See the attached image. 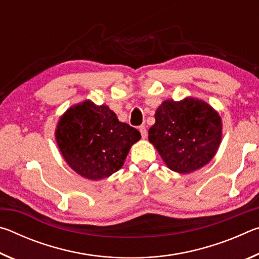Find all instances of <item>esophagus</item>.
I'll list each match as a JSON object with an SVG mask.
<instances>
[{
	"instance_id": "obj_1",
	"label": "esophagus",
	"mask_w": 259,
	"mask_h": 259,
	"mask_svg": "<svg viewBox=\"0 0 259 259\" xmlns=\"http://www.w3.org/2000/svg\"><path fill=\"white\" fill-rule=\"evenodd\" d=\"M139 131H140V135H142V138H146L147 137V130L145 128V125H140L139 126Z\"/></svg>"
}]
</instances>
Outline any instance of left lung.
Instances as JSON below:
<instances>
[{"label": "left lung", "instance_id": "8db88e82", "mask_svg": "<svg viewBox=\"0 0 259 259\" xmlns=\"http://www.w3.org/2000/svg\"><path fill=\"white\" fill-rule=\"evenodd\" d=\"M222 119L202 100H164L155 112L148 140L172 171L190 174L211 161L222 142Z\"/></svg>", "mask_w": 259, "mask_h": 259}]
</instances>
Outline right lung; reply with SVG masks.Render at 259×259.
<instances>
[{"label":"right lung","instance_id":"add662e5","mask_svg":"<svg viewBox=\"0 0 259 259\" xmlns=\"http://www.w3.org/2000/svg\"><path fill=\"white\" fill-rule=\"evenodd\" d=\"M140 133L117 120L106 105L91 100L73 105L60 116L56 140L67 164L90 181L109 177L122 168Z\"/></svg>","mask_w":259,"mask_h":259}]
</instances>
